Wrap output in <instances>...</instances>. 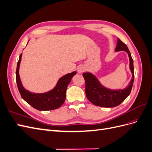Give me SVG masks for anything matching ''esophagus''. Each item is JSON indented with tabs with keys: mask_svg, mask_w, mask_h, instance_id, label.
<instances>
[{
	"mask_svg": "<svg viewBox=\"0 0 152 152\" xmlns=\"http://www.w3.org/2000/svg\"><path fill=\"white\" fill-rule=\"evenodd\" d=\"M86 70V68L84 67V66H80L79 67V68H78V72H79V73H83L84 71Z\"/></svg>",
	"mask_w": 152,
	"mask_h": 152,
	"instance_id": "obj_1",
	"label": "esophagus"
}]
</instances>
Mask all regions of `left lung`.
<instances>
[{
    "instance_id": "left-lung-1",
    "label": "left lung",
    "mask_w": 152,
    "mask_h": 152,
    "mask_svg": "<svg viewBox=\"0 0 152 152\" xmlns=\"http://www.w3.org/2000/svg\"><path fill=\"white\" fill-rule=\"evenodd\" d=\"M121 50H124L129 55L130 70L132 75V79L126 88L118 90L109 89L101 84L97 78L92 73L87 72L84 73L82 75L86 82V94L87 98L90 102L96 106L106 108L117 107L122 103L131 93L134 78L133 59L127 45L117 38L115 51Z\"/></svg>"
}]
</instances>
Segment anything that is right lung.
<instances>
[{
    "label": "right lung",
    "instance_id": "1",
    "mask_svg": "<svg viewBox=\"0 0 152 152\" xmlns=\"http://www.w3.org/2000/svg\"><path fill=\"white\" fill-rule=\"evenodd\" d=\"M21 56L22 54H20L19 60L17 63L16 77L18 88L22 98L32 107L40 111H48L60 107L65 101L67 87L72 77L76 74L77 72H73L61 77L54 88L47 93H32L24 88L20 80L19 68Z\"/></svg>",
    "mask_w": 152,
    "mask_h": 152
}]
</instances>
